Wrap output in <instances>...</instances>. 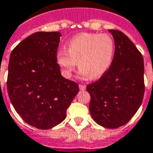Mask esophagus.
I'll list each match as a JSON object with an SVG mask.
<instances>
[{
    "label": "esophagus",
    "instance_id": "esophagus-1",
    "mask_svg": "<svg viewBox=\"0 0 153 153\" xmlns=\"http://www.w3.org/2000/svg\"><path fill=\"white\" fill-rule=\"evenodd\" d=\"M79 88L81 89V90H85L86 89V86L82 85V84H79Z\"/></svg>",
    "mask_w": 153,
    "mask_h": 153
}]
</instances>
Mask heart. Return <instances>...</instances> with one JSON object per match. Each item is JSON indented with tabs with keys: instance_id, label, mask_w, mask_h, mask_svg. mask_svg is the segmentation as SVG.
I'll list each match as a JSON object with an SVG mask.
<instances>
[{
	"instance_id": "heart-1",
	"label": "heart",
	"mask_w": 153,
	"mask_h": 153,
	"mask_svg": "<svg viewBox=\"0 0 153 153\" xmlns=\"http://www.w3.org/2000/svg\"><path fill=\"white\" fill-rule=\"evenodd\" d=\"M115 50L114 39L107 33H81L71 39L67 50L56 54L57 64L64 76L70 78L77 65L80 73L91 78L102 76L112 64Z\"/></svg>"
}]
</instances>
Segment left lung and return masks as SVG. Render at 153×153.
<instances>
[{
	"instance_id": "left-lung-1",
	"label": "left lung",
	"mask_w": 153,
	"mask_h": 153,
	"mask_svg": "<svg viewBox=\"0 0 153 153\" xmlns=\"http://www.w3.org/2000/svg\"><path fill=\"white\" fill-rule=\"evenodd\" d=\"M115 51L109 69L88 84L89 111L98 125L114 129L127 124L137 112L145 92L144 61L134 43L121 31L109 29Z\"/></svg>"
}]
</instances>
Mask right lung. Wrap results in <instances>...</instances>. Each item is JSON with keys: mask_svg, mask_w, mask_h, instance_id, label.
<instances>
[{"mask_svg": "<svg viewBox=\"0 0 153 153\" xmlns=\"http://www.w3.org/2000/svg\"><path fill=\"white\" fill-rule=\"evenodd\" d=\"M59 32H37L11 53L7 87L10 100L24 121L41 130L59 125L78 93V84L61 76L56 61Z\"/></svg>", "mask_w": 153, "mask_h": 153, "instance_id": "add662e5", "label": "right lung"}]
</instances>
